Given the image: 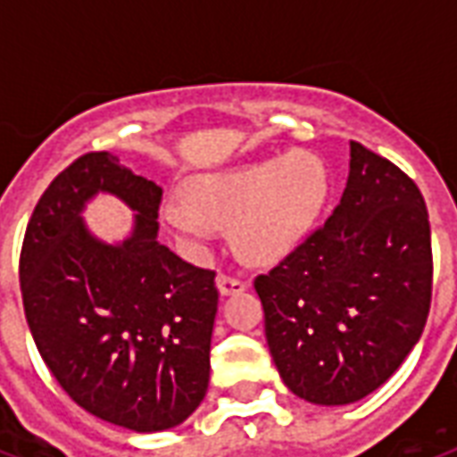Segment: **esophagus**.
Masks as SVG:
<instances>
[{
	"mask_svg": "<svg viewBox=\"0 0 457 457\" xmlns=\"http://www.w3.org/2000/svg\"><path fill=\"white\" fill-rule=\"evenodd\" d=\"M218 288L222 296H229V294H239V291H245V288H247V281L239 277H229V274H220Z\"/></svg>",
	"mask_w": 457,
	"mask_h": 457,
	"instance_id": "1",
	"label": "esophagus"
}]
</instances>
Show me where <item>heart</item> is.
<instances>
[{"label": "heart", "instance_id": "heart-1", "mask_svg": "<svg viewBox=\"0 0 457 457\" xmlns=\"http://www.w3.org/2000/svg\"><path fill=\"white\" fill-rule=\"evenodd\" d=\"M323 163L306 151L195 176L188 200L163 205L169 228L193 247L205 245L215 225H235L237 249L259 264L277 262L303 239L323 205Z\"/></svg>", "mask_w": 457, "mask_h": 457}]
</instances>
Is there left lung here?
I'll return each mask as SVG.
<instances>
[{
    "instance_id": "1",
    "label": "left lung",
    "mask_w": 457,
    "mask_h": 457,
    "mask_svg": "<svg viewBox=\"0 0 457 457\" xmlns=\"http://www.w3.org/2000/svg\"><path fill=\"white\" fill-rule=\"evenodd\" d=\"M281 379L311 403L362 399L392 377L428 318V210L399 166L350 141L333 215L254 278Z\"/></svg>"
}]
</instances>
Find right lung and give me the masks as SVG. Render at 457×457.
<instances>
[{
    "label": "right lung",
    "mask_w": 457,
    "mask_h": 457,
    "mask_svg": "<svg viewBox=\"0 0 457 457\" xmlns=\"http://www.w3.org/2000/svg\"><path fill=\"white\" fill-rule=\"evenodd\" d=\"M95 192L137 212L121 245L82 225ZM161 195L112 154H83L38 198L19 257L26 323L55 382L87 413L137 433L173 428L198 409L218 313L215 271L156 237Z\"/></svg>",
    "instance_id": "obj_1"
}]
</instances>
